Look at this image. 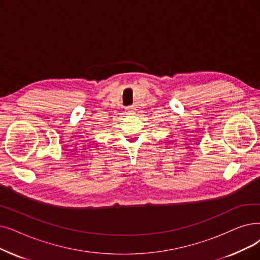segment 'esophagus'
<instances>
[{
    "label": "esophagus",
    "mask_w": 260,
    "mask_h": 260,
    "mask_svg": "<svg viewBox=\"0 0 260 260\" xmlns=\"http://www.w3.org/2000/svg\"><path fill=\"white\" fill-rule=\"evenodd\" d=\"M125 110H126V111H128V112H134L135 108H134L133 106H128V107H126V108H125Z\"/></svg>",
    "instance_id": "34e87169"
}]
</instances>
